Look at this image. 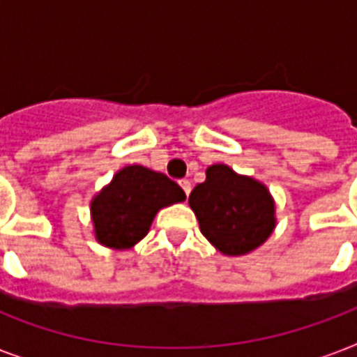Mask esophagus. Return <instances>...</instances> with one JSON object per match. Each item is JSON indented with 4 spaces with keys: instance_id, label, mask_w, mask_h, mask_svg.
<instances>
[{
    "instance_id": "34e87169",
    "label": "esophagus",
    "mask_w": 357,
    "mask_h": 357,
    "mask_svg": "<svg viewBox=\"0 0 357 357\" xmlns=\"http://www.w3.org/2000/svg\"><path fill=\"white\" fill-rule=\"evenodd\" d=\"M179 185H181V189L185 190V195L189 196L190 189H192V185H190V181H189V179H181V181H179Z\"/></svg>"
}]
</instances>
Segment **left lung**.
Here are the masks:
<instances>
[{
    "mask_svg": "<svg viewBox=\"0 0 357 357\" xmlns=\"http://www.w3.org/2000/svg\"><path fill=\"white\" fill-rule=\"evenodd\" d=\"M189 206L204 237L224 255L248 254L265 243L276 226L268 189L228 165L207 168L206 181L192 189Z\"/></svg>",
    "mask_w": 357,
    "mask_h": 357,
    "instance_id": "1",
    "label": "left lung"
}]
</instances>
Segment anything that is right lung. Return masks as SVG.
Returning <instances> with one entry per match:
<instances>
[{
    "instance_id": "right-lung-1",
    "label": "right lung",
    "mask_w": 357,
    "mask_h": 357,
    "mask_svg": "<svg viewBox=\"0 0 357 357\" xmlns=\"http://www.w3.org/2000/svg\"><path fill=\"white\" fill-rule=\"evenodd\" d=\"M183 200V189L165 174L123 167L91 202L96 241L114 250L131 248L148 234L159 209Z\"/></svg>"
}]
</instances>
